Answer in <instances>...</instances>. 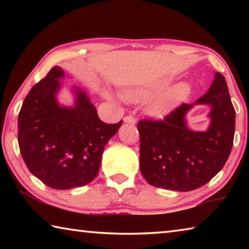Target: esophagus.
Instances as JSON below:
<instances>
[{"label":"esophagus","instance_id":"esophagus-1","mask_svg":"<svg viewBox=\"0 0 249 249\" xmlns=\"http://www.w3.org/2000/svg\"><path fill=\"white\" fill-rule=\"evenodd\" d=\"M124 122H126V123L135 124L136 123V119H135V116H133V115H127L124 117Z\"/></svg>","mask_w":249,"mask_h":249}]
</instances>
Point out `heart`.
<instances>
[{
    "instance_id": "1",
    "label": "heart",
    "mask_w": 249,
    "mask_h": 249,
    "mask_svg": "<svg viewBox=\"0 0 249 249\" xmlns=\"http://www.w3.org/2000/svg\"><path fill=\"white\" fill-rule=\"evenodd\" d=\"M163 87H165V83L159 86V89ZM147 94H148L147 91L132 90L127 92L126 96L132 101H138L146 98ZM189 94H190V86L188 83L177 84V86L166 91L165 93H162L154 101H151L148 105V112L151 115L157 117L166 116L167 114H169L177 105L187 99Z\"/></svg>"
}]
</instances>
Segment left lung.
Segmentation results:
<instances>
[{"label":"left lung","instance_id":"8db88e82","mask_svg":"<svg viewBox=\"0 0 249 249\" xmlns=\"http://www.w3.org/2000/svg\"><path fill=\"white\" fill-rule=\"evenodd\" d=\"M196 104L212 107L206 132H193L184 116L193 104L182 103L163 120H141L140 167L147 182L167 190L191 191L208 183L224 167L233 147L235 109L225 78L216 72Z\"/></svg>","mask_w":249,"mask_h":249}]
</instances>
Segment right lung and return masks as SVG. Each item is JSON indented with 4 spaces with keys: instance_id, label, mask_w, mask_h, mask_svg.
Returning <instances> with one entry per match:
<instances>
[{
    "instance_id": "1",
    "label": "right lung",
    "mask_w": 249,
    "mask_h": 249,
    "mask_svg": "<svg viewBox=\"0 0 249 249\" xmlns=\"http://www.w3.org/2000/svg\"><path fill=\"white\" fill-rule=\"evenodd\" d=\"M65 75L54 66L34 86L18 114V146L32 174L53 189L83 187L98 175L104 147L121 127L99 119L86 92L75 88V105L62 107L56 93Z\"/></svg>"
}]
</instances>
